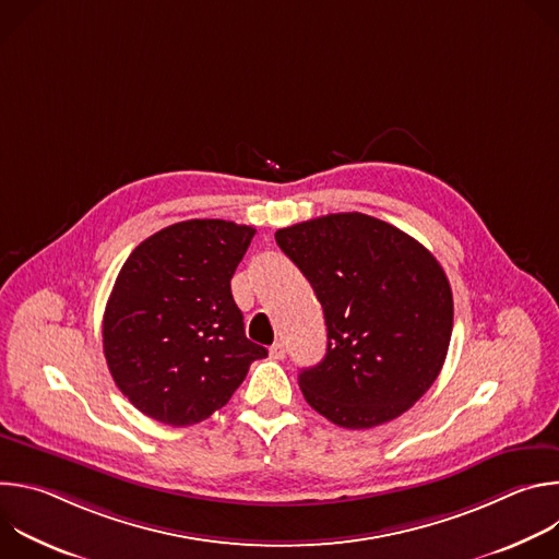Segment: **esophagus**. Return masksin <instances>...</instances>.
<instances>
[{
    "instance_id": "1",
    "label": "esophagus",
    "mask_w": 559,
    "mask_h": 559,
    "mask_svg": "<svg viewBox=\"0 0 559 559\" xmlns=\"http://www.w3.org/2000/svg\"><path fill=\"white\" fill-rule=\"evenodd\" d=\"M285 345L283 343H274L272 347H270V356L274 358V360H283L285 358Z\"/></svg>"
}]
</instances>
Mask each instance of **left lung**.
Here are the masks:
<instances>
[{"label": "left lung", "mask_w": 559, "mask_h": 559, "mask_svg": "<svg viewBox=\"0 0 559 559\" xmlns=\"http://www.w3.org/2000/svg\"><path fill=\"white\" fill-rule=\"evenodd\" d=\"M274 236L325 313L328 354L298 373L309 407L345 429L405 414L438 378L453 330L451 285L436 257L360 212L311 218Z\"/></svg>", "instance_id": "8db88e82"}]
</instances>
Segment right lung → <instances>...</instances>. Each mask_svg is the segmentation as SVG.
<instances>
[{"label": "right lung", "mask_w": 559, "mask_h": 559, "mask_svg": "<svg viewBox=\"0 0 559 559\" xmlns=\"http://www.w3.org/2000/svg\"><path fill=\"white\" fill-rule=\"evenodd\" d=\"M254 234L221 218L181 221L123 263L104 313V354L147 418L170 427L210 418L267 356L246 336L229 287Z\"/></svg>", "instance_id": "obj_1"}]
</instances>
